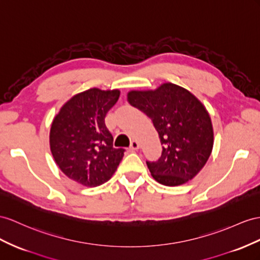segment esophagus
I'll return each mask as SVG.
<instances>
[{"instance_id":"34e87169","label":"esophagus","mask_w":260,"mask_h":260,"mask_svg":"<svg viewBox=\"0 0 260 260\" xmlns=\"http://www.w3.org/2000/svg\"><path fill=\"white\" fill-rule=\"evenodd\" d=\"M139 147H141V144H139L137 141H133V142L131 143L129 149H131V150H137V149H139Z\"/></svg>"}]
</instances>
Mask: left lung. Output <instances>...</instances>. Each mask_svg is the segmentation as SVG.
<instances>
[{"instance_id":"obj_1","label":"left lung","mask_w":260,"mask_h":260,"mask_svg":"<svg viewBox=\"0 0 260 260\" xmlns=\"http://www.w3.org/2000/svg\"><path fill=\"white\" fill-rule=\"evenodd\" d=\"M127 101L151 119L164 145L158 160L146 161L152 178L168 187L193 179L208 161L214 143L204 105L174 83H164L154 91H131Z\"/></svg>"}]
</instances>
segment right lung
<instances>
[{"label":"right lung","instance_id":"add662e5","mask_svg":"<svg viewBox=\"0 0 260 260\" xmlns=\"http://www.w3.org/2000/svg\"><path fill=\"white\" fill-rule=\"evenodd\" d=\"M119 98L118 90L89 89L72 96L51 124L50 150L63 174L85 187L109 181L125 149L113 147L105 125L106 113Z\"/></svg>","mask_w":260,"mask_h":260}]
</instances>
